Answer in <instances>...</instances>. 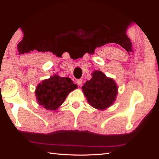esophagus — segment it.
<instances>
[{
	"mask_svg": "<svg viewBox=\"0 0 159 159\" xmlns=\"http://www.w3.org/2000/svg\"><path fill=\"white\" fill-rule=\"evenodd\" d=\"M83 80H82V79H77L76 80V83H77V84L79 85V86H81L82 85V82Z\"/></svg>",
	"mask_w": 159,
	"mask_h": 159,
	"instance_id": "esophagus-1",
	"label": "esophagus"
}]
</instances>
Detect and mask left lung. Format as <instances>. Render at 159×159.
Masks as SVG:
<instances>
[{
    "instance_id": "1",
    "label": "left lung",
    "mask_w": 159,
    "mask_h": 159,
    "mask_svg": "<svg viewBox=\"0 0 159 159\" xmlns=\"http://www.w3.org/2000/svg\"><path fill=\"white\" fill-rule=\"evenodd\" d=\"M91 75V79L82 86V91L90 106L98 110H105L111 107L116 99V83L100 71H95Z\"/></svg>"
}]
</instances>
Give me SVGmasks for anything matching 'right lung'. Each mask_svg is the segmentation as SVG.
Returning a JSON list of instances; mask_svg holds the SVG:
<instances>
[{
	"label": "right lung",
	"mask_w": 159,
	"mask_h": 159,
	"mask_svg": "<svg viewBox=\"0 0 159 159\" xmlns=\"http://www.w3.org/2000/svg\"><path fill=\"white\" fill-rule=\"evenodd\" d=\"M77 88L69 78L53 75L36 86L35 95L39 105L55 111L62 104L67 95Z\"/></svg>",
	"instance_id": "1"
}]
</instances>
